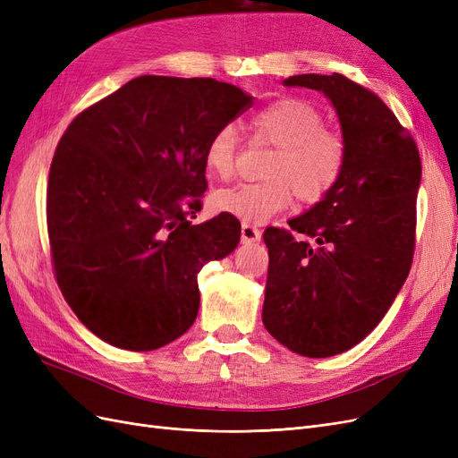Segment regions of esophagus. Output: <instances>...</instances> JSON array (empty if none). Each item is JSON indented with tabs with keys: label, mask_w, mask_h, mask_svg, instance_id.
I'll list each match as a JSON object with an SVG mask.
<instances>
[{
	"label": "esophagus",
	"mask_w": 458,
	"mask_h": 458,
	"mask_svg": "<svg viewBox=\"0 0 458 458\" xmlns=\"http://www.w3.org/2000/svg\"><path fill=\"white\" fill-rule=\"evenodd\" d=\"M241 237H242V242H258L261 239V231L256 225L242 224Z\"/></svg>",
	"instance_id": "1"
}]
</instances>
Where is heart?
<instances>
[{
  "mask_svg": "<svg viewBox=\"0 0 458 458\" xmlns=\"http://www.w3.org/2000/svg\"><path fill=\"white\" fill-rule=\"evenodd\" d=\"M252 140L275 147L259 183L219 189L212 206L244 224H263L293 202L315 204L328 197L345 170L348 143L336 130L325 126L321 110L300 97H281L248 120ZM239 135L233 126L219 128L204 148L206 170L214 177L234 174Z\"/></svg>",
  "mask_w": 458,
  "mask_h": 458,
  "instance_id": "b5f03b06",
  "label": "heart"
}]
</instances>
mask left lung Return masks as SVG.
I'll return each mask as SVG.
<instances>
[{"mask_svg":"<svg viewBox=\"0 0 458 458\" xmlns=\"http://www.w3.org/2000/svg\"><path fill=\"white\" fill-rule=\"evenodd\" d=\"M284 84L328 97L348 162L328 197L290 219V229L263 233L269 267L261 318L288 350L330 357L372 332L407 279L422 164L412 135L377 93L338 72Z\"/></svg>","mask_w":458,"mask_h":458,"instance_id":"1","label":"left lung"}]
</instances>
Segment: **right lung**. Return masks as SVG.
Segmentation results:
<instances>
[{"mask_svg":"<svg viewBox=\"0 0 458 458\" xmlns=\"http://www.w3.org/2000/svg\"><path fill=\"white\" fill-rule=\"evenodd\" d=\"M250 106L252 97L225 81L147 74L66 128L47 182L51 261L95 336L150 352L195 323L199 271L241 241L231 214L189 221L208 187L204 148Z\"/></svg>","mask_w":458,"mask_h":458,"instance_id":"add662e5","label":"right lung"}]
</instances>
